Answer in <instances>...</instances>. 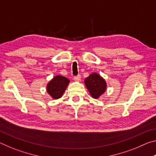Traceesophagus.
Masks as SVG:
<instances>
[{
  "label": "esophagus",
  "mask_w": 156,
  "mask_h": 156,
  "mask_svg": "<svg viewBox=\"0 0 156 156\" xmlns=\"http://www.w3.org/2000/svg\"><path fill=\"white\" fill-rule=\"evenodd\" d=\"M80 75H78V76H74V78H73V80L76 82H79L80 80Z\"/></svg>",
  "instance_id": "1"
}]
</instances>
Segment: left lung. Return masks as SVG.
<instances>
[{"mask_svg":"<svg viewBox=\"0 0 156 156\" xmlns=\"http://www.w3.org/2000/svg\"><path fill=\"white\" fill-rule=\"evenodd\" d=\"M84 84L92 98H99L107 90V83L98 73H91L84 80Z\"/></svg>","mask_w":156,"mask_h":156,"instance_id":"8db88e82","label":"left lung"}]
</instances>
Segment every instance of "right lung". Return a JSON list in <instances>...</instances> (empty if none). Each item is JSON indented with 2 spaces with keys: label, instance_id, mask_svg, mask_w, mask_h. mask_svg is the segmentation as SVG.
<instances>
[{
  "label": "right lung",
  "instance_id": "1",
  "mask_svg": "<svg viewBox=\"0 0 156 156\" xmlns=\"http://www.w3.org/2000/svg\"><path fill=\"white\" fill-rule=\"evenodd\" d=\"M70 80L65 76L58 75L53 78L47 84V91L53 99L56 100L62 96Z\"/></svg>",
  "mask_w": 156,
  "mask_h": 156
}]
</instances>
